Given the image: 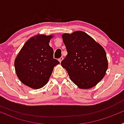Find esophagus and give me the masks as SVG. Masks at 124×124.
Here are the masks:
<instances>
[{
  "mask_svg": "<svg viewBox=\"0 0 124 124\" xmlns=\"http://www.w3.org/2000/svg\"><path fill=\"white\" fill-rule=\"evenodd\" d=\"M63 60V57H62V56H61V57H60V58L58 59L59 61H60V63H61V61H62V60Z\"/></svg>",
  "mask_w": 124,
  "mask_h": 124,
  "instance_id": "1",
  "label": "esophagus"
}]
</instances>
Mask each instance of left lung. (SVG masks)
Segmentation results:
<instances>
[{
  "label": "left lung",
  "mask_w": 124,
  "mask_h": 124,
  "mask_svg": "<svg viewBox=\"0 0 124 124\" xmlns=\"http://www.w3.org/2000/svg\"><path fill=\"white\" fill-rule=\"evenodd\" d=\"M68 54L61 64L72 81L81 89L96 86L108 67L104 49L85 32L77 31L62 35Z\"/></svg>",
  "instance_id": "left-lung-1"
}]
</instances>
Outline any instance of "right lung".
I'll list each match as a JSON object with an SVG mask.
<instances>
[{"label": "right lung", "mask_w": 124, "mask_h": 124, "mask_svg": "<svg viewBox=\"0 0 124 124\" xmlns=\"http://www.w3.org/2000/svg\"><path fill=\"white\" fill-rule=\"evenodd\" d=\"M52 36L44 35L31 38L25 43L15 60L19 79L33 89L43 87L60 62L53 58V49L49 45Z\"/></svg>", "instance_id": "1"}]
</instances>
